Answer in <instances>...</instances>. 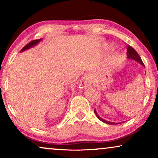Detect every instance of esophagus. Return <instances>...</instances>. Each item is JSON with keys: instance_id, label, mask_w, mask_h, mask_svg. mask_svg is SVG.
I'll list each match as a JSON object with an SVG mask.
<instances>
[{"instance_id": "obj_1", "label": "esophagus", "mask_w": 158, "mask_h": 158, "mask_svg": "<svg viewBox=\"0 0 158 158\" xmlns=\"http://www.w3.org/2000/svg\"><path fill=\"white\" fill-rule=\"evenodd\" d=\"M90 85L89 77L87 76V75H83L81 80V82H80V86H81L80 88H85L88 87V85Z\"/></svg>"}]
</instances>
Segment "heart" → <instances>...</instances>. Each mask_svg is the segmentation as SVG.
<instances>
[{"mask_svg":"<svg viewBox=\"0 0 158 158\" xmlns=\"http://www.w3.org/2000/svg\"><path fill=\"white\" fill-rule=\"evenodd\" d=\"M125 57L123 53L120 52H116L113 53L109 60V66L111 68H116L122 65L124 62Z\"/></svg>","mask_w":158,"mask_h":158,"instance_id":"1","label":"heart"}]
</instances>
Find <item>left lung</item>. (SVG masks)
Masks as SVG:
<instances>
[{
    "label": "left lung",
    "mask_w": 158,
    "mask_h": 158,
    "mask_svg": "<svg viewBox=\"0 0 158 158\" xmlns=\"http://www.w3.org/2000/svg\"><path fill=\"white\" fill-rule=\"evenodd\" d=\"M127 57L129 58V60H135V61L137 62L138 63H139L140 64H142V66H144V64L143 62H142L141 58H140L139 55H138V53L137 52L135 51V49L133 48V47H131V46H127ZM94 113L96 114V115L97 116V118H98L99 120H101V122H103V123H106V124H111V125H115V124H119L121 123H124V122H118V123H115V122H110V121H106L105 119H103V118H101L100 116L98 115V113H97L96 110L95 109L94 110Z\"/></svg>",
    "instance_id": "left-lung-1"
}]
</instances>
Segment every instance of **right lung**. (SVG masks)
<instances>
[{"label": "right lung", "mask_w": 158, "mask_h": 158, "mask_svg": "<svg viewBox=\"0 0 158 158\" xmlns=\"http://www.w3.org/2000/svg\"><path fill=\"white\" fill-rule=\"evenodd\" d=\"M42 40H43V39L42 38V39H40V40H36L31 41V42H29V44H27L24 47H23V48L22 49H21V52H23V51H25V50H27V49H30V48H31V47L36 46V45L38 44L39 43H40Z\"/></svg>", "instance_id": "add662e5"}]
</instances>
